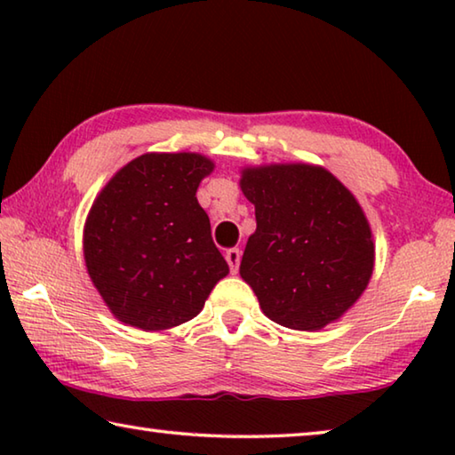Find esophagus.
Segmentation results:
<instances>
[{
    "mask_svg": "<svg viewBox=\"0 0 455 455\" xmlns=\"http://www.w3.org/2000/svg\"><path fill=\"white\" fill-rule=\"evenodd\" d=\"M241 249H228L227 252H225V259H227V263H228V267H230V273L233 275H236V271H238V265H241Z\"/></svg>",
    "mask_w": 455,
    "mask_h": 455,
    "instance_id": "obj_1",
    "label": "esophagus"
}]
</instances>
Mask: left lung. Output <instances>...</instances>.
Masks as SVG:
<instances>
[{
    "mask_svg": "<svg viewBox=\"0 0 455 455\" xmlns=\"http://www.w3.org/2000/svg\"><path fill=\"white\" fill-rule=\"evenodd\" d=\"M243 195L255 204L241 276L268 319L319 331L363 295L375 265L371 227L357 198L327 168L305 163L246 166Z\"/></svg>",
    "mask_w": 455,
    "mask_h": 455,
    "instance_id": "left-lung-1",
    "label": "left lung"
}]
</instances>
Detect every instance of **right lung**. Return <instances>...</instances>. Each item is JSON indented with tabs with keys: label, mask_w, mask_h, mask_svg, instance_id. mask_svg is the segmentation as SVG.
Here are the masks:
<instances>
[{
	"label": "right lung",
	"mask_w": 455,
	"mask_h": 455,
	"mask_svg": "<svg viewBox=\"0 0 455 455\" xmlns=\"http://www.w3.org/2000/svg\"><path fill=\"white\" fill-rule=\"evenodd\" d=\"M214 171L196 152H146L100 190L84 225V260L124 325L164 331L195 319L228 265L196 200Z\"/></svg>",
	"instance_id": "obj_1"
}]
</instances>
